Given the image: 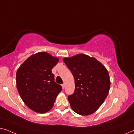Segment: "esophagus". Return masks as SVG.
I'll return each instance as SVG.
<instances>
[{
	"label": "esophagus",
	"mask_w": 134,
	"mask_h": 134,
	"mask_svg": "<svg viewBox=\"0 0 134 134\" xmlns=\"http://www.w3.org/2000/svg\"><path fill=\"white\" fill-rule=\"evenodd\" d=\"M62 87H63V89H64V87H65V84H64V83L62 84Z\"/></svg>",
	"instance_id": "1"
}]
</instances>
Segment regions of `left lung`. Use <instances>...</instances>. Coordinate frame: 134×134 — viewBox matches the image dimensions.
Wrapping results in <instances>:
<instances>
[{
  "label": "left lung",
  "mask_w": 134,
  "mask_h": 134,
  "mask_svg": "<svg viewBox=\"0 0 134 134\" xmlns=\"http://www.w3.org/2000/svg\"><path fill=\"white\" fill-rule=\"evenodd\" d=\"M63 61L75 79V91L68 96L71 109L80 115L91 114L108 94L110 80L107 70L94 58L84 54Z\"/></svg>",
  "instance_id": "1"
}]
</instances>
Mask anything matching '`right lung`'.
Masks as SVG:
<instances>
[{
	"label": "right lung",
	"mask_w": 134,
	"mask_h": 134,
	"mask_svg": "<svg viewBox=\"0 0 134 134\" xmlns=\"http://www.w3.org/2000/svg\"><path fill=\"white\" fill-rule=\"evenodd\" d=\"M59 61L46 52L31 55L16 73L17 90L24 103L37 113H45L53 107L61 85L54 81L52 69Z\"/></svg>",
	"instance_id": "1"
}]
</instances>
